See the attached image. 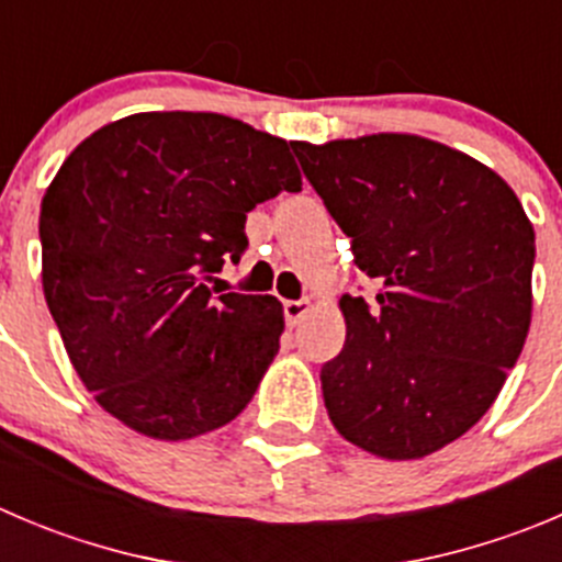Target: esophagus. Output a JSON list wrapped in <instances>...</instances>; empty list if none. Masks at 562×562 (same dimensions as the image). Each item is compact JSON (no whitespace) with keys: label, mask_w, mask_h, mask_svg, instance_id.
Wrapping results in <instances>:
<instances>
[{"label":"esophagus","mask_w":562,"mask_h":562,"mask_svg":"<svg viewBox=\"0 0 562 562\" xmlns=\"http://www.w3.org/2000/svg\"><path fill=\"white\" fill-rule=\"evenodd\" d=\"M282 310H285L288 326H296L299 321H302L304 315L310 313V302H307V299H296V302H285V304H282Z\"/></svg>","instance_id":"obj_1"}]
</instances>
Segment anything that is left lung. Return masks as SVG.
Instances as JSON below:
<instances>
[{"instance_id":"8db88e82","label":"left lung","mask_w":562,"mask_h":562,"mask_svg":"<svg viewBox=\"0 0 562 562\" xmlns=\"http://www.w3.org/2000/svg\"><path fill=\"white\" fill-rule=\"evenodd\" d=\"M291 148L381 282L373 307L340 299L346 342L321 368L331 426L379 459L437 453L492 408L527 340L530 220L497 172L426 136Z\"/></svg>"}]
</instances>
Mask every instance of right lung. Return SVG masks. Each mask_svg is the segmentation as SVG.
<instances>
[{"label": "right lung", "mask_w": 562, "mask_h": 562, "mask_svg": "<svg viewBox=\"0 0 562 562\" xmlns=\"http://www.w3.org/2000/svg\"><path fill=\"white\" fill-rule=\"evenodd\" d=\"M280 192H302L285 139L214 112L128 114L63 161L41 203L43 293L79 379L131 431L181 442L252 401L282 304L205 280Z\"/></svg>", "instance_id": "1"}]
</instances>
